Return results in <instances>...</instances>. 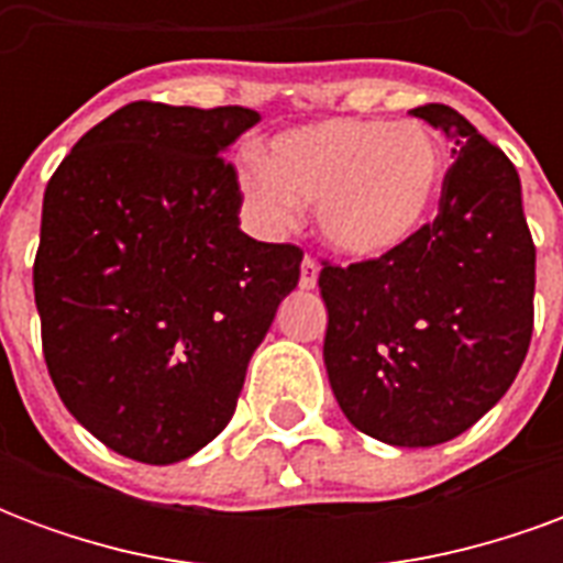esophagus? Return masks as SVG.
I'll use <instances>...</instances> for the list:
<instances>
[{
    "label": "esophagus",
    "mask_w": 563,
    "mask_h": 563,
    "mask_svg": "<svg viewBox=\"0 0 563 563\" xmlns=\"http://www.w3.org/2000/svg\"><path fill=\"white\" fill-rule=\"evenodd\" d=\"M319 280V262L317 258L305 256V262H301V289H313Z\"/></svg>",
    "instance_id": "obj_1"
}]
</instances>
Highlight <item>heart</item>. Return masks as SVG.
Instances as JSON below:
<instances>
[{"label": "heart", "mask_w": 563, "mask_h": 563, "mask_svg": "<svg viewBox=\"0 0 563 563\" xmlns=\"http://www.w3.org/2000/svg\"><path fill=\"white\" fill-rule=\"evenodd\" d=\"M238 189L268 232L313 205L319 238L346 258H379L413 241L443 189V150L416 120L331 117L280 132L268 156L238 165Z\"/></svg>", "instance_id": "obj_1"}]
</instances>
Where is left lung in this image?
<instances>
[{"instance_id": "left-lung-1", "label": "left lung", "mask_w": 563, "mask_h": 563, "mask_svg": "<svg viewBox=\"0 0 563 563\" xmlns=\"http://www.w3.org/2000/svg\"><path fill=\"white\" fill-rule=\"evenodd\" d=\"M452 144L437 220L374 262L325 265V371L343 416L389 446L464 434L519 374L533 250L516 165L449 104L410 111Z\"/></svg>"}]
</instances>
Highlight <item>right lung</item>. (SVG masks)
<instances>
[{"label":"right lung","mask_w":563,"mask_h":563,"mask_svg":"<svg viewBox=\"0 0 563 563\" xmlns=\"http://www.w3.org/2000/svg\"><path fill=\"white\" fill-rule=\"evenodd\" d=\"M250 108L132 102L44 189L35 307L59 398L92 437L174 464L229 424L246 365L298 286L301 250L241 232L225 150Z\"/></svg>","instance_id":"add662e5"}]
</instances>
